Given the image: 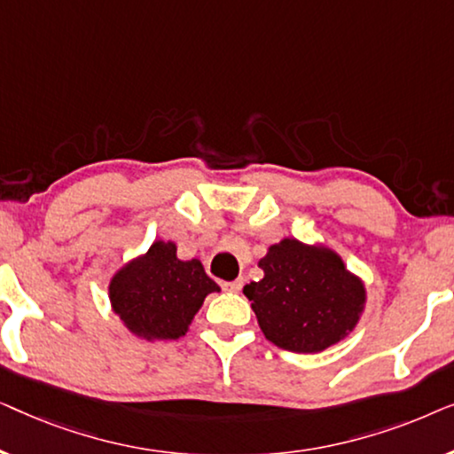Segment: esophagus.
<instances>
[{
	"instance_id": "obj_1",
	"label": "esophagus",
	"mask_w": 454,
	"mask_h": 454,
	"mask_svg": "<svg viewBox=\"0 0 454 454\" xmlns=\"http://www.w3.org/2000/svg\"><path fill=\"white\" fill-rule=\"evenodd\" d=\"M241 287H244V281H241V278H235V281L223 283V289L233 291V294H238V291H241Z\"/></svg>"
}]
</instances>
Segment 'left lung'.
<instances>
[{
	"instance_id": "obj_1",
	"label": "left lung",
	"mask_w": 454,
	"mask_h": 454,
	"mask_svg": "<svg viewBox=\"0 0 454 454\" xmlns=\"http://www.w3.org/2000/svg\"><path fill=\"white\" fill-rule=\"evenodd\" d=\"M264 277L244 287L264 337L281 349L318 353L357 326L365 306L362 278L337 252L285 238L260 258Z\"/></svg>"
}]
</instances>
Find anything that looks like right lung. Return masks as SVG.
<instances>
[{"mask_svg": "<svg viewBox=\"0 0 454 454\" xmlns=\"http://www.w3.org/2000/svg\"><path fill=\"white\" fill-rule=\"evenodd\" d=\"M221 291L200 260H179L173 241L157 239L146 254L121 266L109 300L123 326L146 340H176L188 333L204 297Z\"/></svg>", "mask_w": 454, "mask_h": 454, "instance_id": "add662e5", "label": "right lung"}]
</instances>
